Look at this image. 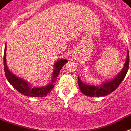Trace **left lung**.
<instances>
[{"label": "left lung", "mask_w": 131, "mask_h": 131, "mask_svg": "<svg viewBox=\"0 0 131 131\" xmlns=\"http://www.w3.org/2000/svg\"><path fill=\"white\" fill-rule=\"evenodd\" d=\"M128 67H129V53L128 51L127 58L124 64V67L122 69V70L119 73V74L117 76H115V78L103 83L102 85L95 86V85H90L83 83L78 77V80L79 88L83 94L88 96L100 97V96H105L108 95L113 91H115L122 82V80H124V78L127 73Z\"/></svg>", "instance_id": "8db88e82"}]
</instances>
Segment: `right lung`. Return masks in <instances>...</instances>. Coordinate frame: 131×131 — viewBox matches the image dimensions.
Segmentation results:
<instances>
[{"label":"right lung","instance_id":"1","mask_svg":"<svg viewBox=\"0 0 131 131\" xmlns=\"http://www.w3.org/2000/svg\"><path fill=\"white\" fill-rule=\"evenodd\" d=\"M6 49L7 47L5 46V51H4L3 63L4 70H5L6 78L14 89H16L22 94L27 96H31V97H45L46 96L47 94L51 92V90L54 88V85H55L54 83L56 82L58 74L60 73V71L62 68L63 66L67 62V60H64V59L60 60L58 62H56L54 65L55 69L53 71V78H52L51 83L45 87L33 88L26 80L14 75L9 70L6 63Z\"/></svg>","mask_w":131,"mask_h":131}]
</instances>
